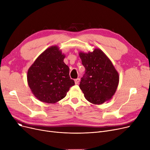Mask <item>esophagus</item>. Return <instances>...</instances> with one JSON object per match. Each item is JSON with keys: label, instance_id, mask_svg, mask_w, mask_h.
<instances>
[{"label": "esophagus", "instance_id": "1", "mask_svg": "<svg viewBox=\"0 0 150 150\" xmlns=\"http://www.w3.org/2000/svg\"><path fill=\"white\" fill-rule=\"evenodd\" d=\"M80 81V78H77V79L75 80V84H79Z\"/></svg>", "mask_w": 150, "mask_h": 150}]
</instances>
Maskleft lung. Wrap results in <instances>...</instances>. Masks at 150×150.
Returning a JSON list of instances; mask_svg holds the SVG:
<instances>
[{
    "mask_svg": "<svg viewBox=\"0 0 150 150\" xmlns=\"http://www.w3.org/2000/svg\"><path fill=\"white\" fill-rule=\"evenodd\" d=\"M85 74L80 88L85 98L94 105H101L111 100L119 83V75L111 61L100 49L79 52Z\"/></svg>",
    "mask_w": 150,
    "mask_h": 150,
    "instance_id": "obj_1",
    "label": "left lung"
}]
</instances>
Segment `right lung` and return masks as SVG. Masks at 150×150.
<instances>
[{"label": "right lung", "instance_id": "add662e5", "mask_svg": "<svg viewBox=\"0 0 150 150\" xmlns=\"http://www.w3.org/2000/svg\"><path fill=\"white\" fill-rule=\"evenodd\" d=\"M65 57L57 45H53L39 55L28 69V86L39 101L57 103L75 85L69 76V68L64 62Z\"/></svg>", "mask_w": 150, "mask_h": 150}]
</instances>
